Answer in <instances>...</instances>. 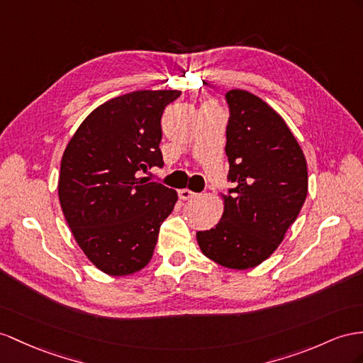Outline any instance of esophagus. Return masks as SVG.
I'll list each match as a JSON object with an SVG mask.
<instances>
[{
	"mask_svg": "<svg viewBox=\"0 0 363 363\" xmlns=\"http://www.w3.org/2000/svg\"><path fill=\"white\" fill-rule=\"evenodd\" d=\"M178 194H179V198H181L182 201H189V199H193L194 196H196V193L189 190V189H181V190L178 191Z\"/></svg>",
	"mask_w": 363,
	"mask_h": 363,
	"instance_id": "esophagus-1",
	"label": "esophagus"
}]
</instances>
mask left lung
<instances>
[{
  "mask_svg": "<svg viewBox=\"0 0 363 363\" xmlns=\"http://www.w3.org/2000/svg\"><path fill=\"white\" fill-rule=\"evenodd\" d=\"M230 170L219 224L198 231L201 252L216 264L247 270L270 257L296 220L308 191L301 145L276 111L247 90L225 93Z\"/></svg>",
  "mask_w": 363,
  "mask_h": 363,
  "instance_id": "left-lung-1",
  "label": "left lung"
}]
</instances>
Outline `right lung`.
Returning a JSON list of instances; mask_svg holds the SVG:
<instances>
[{"label": "right lung", "mask_w": 363, "mask_h": 363, "mask_svg": "<svg viewBox=\"0 0 363 363\" xmlns=\"http://www.w3.org/2000/svg\"><path fill=\"white\" fill-rule=\"evenodd\" d=\"M179 90H138L110 99L82 121L66 147L60 203L82 252L110 276L150 262L157 235L178 194L144 178L162 167L164 108Z\"/></svg>", "instance_id": "1"}]
</instances>
